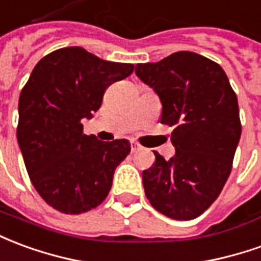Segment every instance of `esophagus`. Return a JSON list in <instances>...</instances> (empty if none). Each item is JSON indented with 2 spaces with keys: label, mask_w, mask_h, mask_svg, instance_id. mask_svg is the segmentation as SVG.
<instances>
[{
  "label": "esophagus",
  "mask_w": 261,
  "mask_h": 261,
  "mask_svg": "<svg viewBox=\"0 0 261 261\" xmlns=\"http://www.w3.org/2000/svg\"><path fill=\"white\" fill-rule=\"evenodd\" d=\"M130 150H132V153H136V151L142 150V146L139 143H136V142H132L130 143Z\"/></svg>",
  "instance_id": "esophagus-1"
}]
</instances>
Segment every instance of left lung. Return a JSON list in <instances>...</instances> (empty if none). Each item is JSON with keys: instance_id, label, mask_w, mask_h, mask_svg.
I'll return each mask as SVG.
<instances>
[{"instance_id": "1", "label": "left lung", "mask_w": 261, "mask_h": 261, "mask_svg": "<svg viewBox=\"0 0 261 261\" xmlns=\"http://www.w3.org/2000/svg\"><path fill=\"white\" fill-rule=\"evenodd\" d=\"M135 73L162 102L160 122L174 127L175 154L143 171L151 206L177 221L199 216L228 180L242 125L238 98L218 63L177 51L157 63H139Z\"/></svg>"}]
</instances>
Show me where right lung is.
<instances>
[{
  "label": "right lung",
  "mask_w": 261,
  "mask_h": 261,
  "mask_svg": "<svg viewBox=\"0 0 261 261\" xmlns=\"http://www.w3.org/2000/svg\"><path fill=\"white\" fill-rule=\"evenodd\" d=\"M134 68L73 46L51 51L32 70L19 97L16 138L33 187L55 210L77 215L107 198L130 143L84 135L81 121L91 119L105 90Z\"/></svg>",
  "instance_id": "1"
}]
</instances>
